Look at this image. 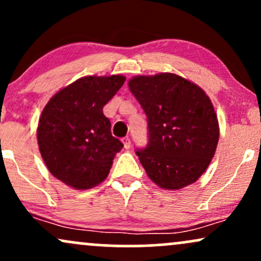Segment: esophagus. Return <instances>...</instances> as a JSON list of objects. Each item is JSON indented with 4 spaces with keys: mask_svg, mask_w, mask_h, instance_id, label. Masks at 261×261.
<instances>
[{
    "mask_svg": "<svg viewBox=\"0 0 261 261\" xmlns=\"http://www.w3.org/2000/svg\"><path fill=\"white\" fill-rule=\"evenodd\" d=\"M122 143H124V147L125 148H130L131 147V140H130V137H124V139H122Z\"/></svg>",
    "mask_w": 261,
    "mask_h": 261,
    "instance_id": "34e87169",
    "label": "esophagus"
}]
</instances>
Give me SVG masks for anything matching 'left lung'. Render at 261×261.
Segmentation results:
<instances>
[{
    "label": "left lung",
    "instance_id": "obj_1",
    "mask_svg": "<svg viewBox=\"0 0 261 261\" xmlns=\"http://www.w3.org/2000/svg\"><path fill=\"white\" fill-rule=\"evenodd\" d=\"M128 88L147 115L148 145L136 154L148 178L166 190L195 182L211 163L220 137L208 95L169 72L135 76Z\"/></svg>",
    "mask_w": 261,
    "mask_h": 261
}]
</instances>
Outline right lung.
Segmentation results:
<instances>
[{
  "mask_svg": "<svg viewBox=\"0 0 261 261\" xmlns=\"http://www.w3.org/2000/svg\"><path fill=\"white\" fill-rule=\"evenodd\" d=\"M125 77L86 76L54 94L41 112L39 151L50 173L76 190L106 180L122 148L110 131L103 108L124 85Z\"/></svg>",
  "mask_w": 261,
  "mask_h": 261,
  "instance_id": "obj_1",
  "label": "right lung"
}]
</instances>
